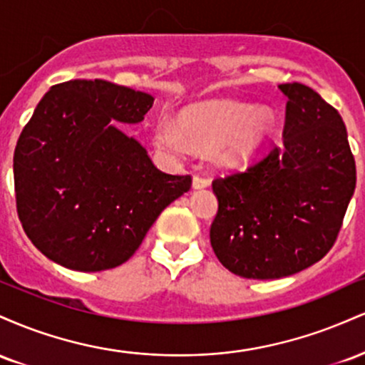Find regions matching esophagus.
<instances>
[{
    "instance_id": "34e87169",
    "label": "esophagus",
    "mask_w": 365,
    "mask_h": 365,
    "mask_svg": "<svg viewBox=\"0 0 365 365\" xmlns=\"http://www.w3.org/2000/svg\"><path fill=\"white\" fill-rule=\"evenodd\" d=\"M192 187L195 188H206L209 187V180L207 178H202V177H194V180H192Z\"/></svg>"
}]
</instances>
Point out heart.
<instances>
[{"label": "heart", "mask_w": 365, "mask_h": 365, "mask_svg": "<svg viewBox=\"0 0 365 365\" xmlns=\"http://www.w3.org/2000/svg\"><path fill=\"white\" fill-rule=\"evenodd\" d=\"M273 113L242 103H204L188 106L177 116V127L161 120L154 130L159 145L200 153L212 150V159L223 168L247 165L269 135Z\"/></svg>", "instance_id": "heart-1"}]
</instances>
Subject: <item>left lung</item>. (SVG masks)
I'll use <instances>...</instances> for the list:
<instances>
[{
  "instance_id": "8db88e82",
  "label": "left lung",
  "mask_w": 365,
  "mask_h": 365,
  "mask_svg": "<svg viewBox=\"0 0 365 365\" xmlns=\"http://www.w3.org/2000/svg\"><path fill=\"white\" fill-rule=\"evenodd\" d=\"M278 87L288 98L283 149L212 182V250L242 278H283L321 261L336 240L357 180L340 113L304 83Z\"/></svg>"
}]
</instances>
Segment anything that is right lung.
Here are the masks:
<instances>
[{
    "instance_id": "add662e5",
    "label": "right lung",
    "mask_w": 365,
    "mask_h": 365,
    "mask_svg": "<svg viewBox=\"0 0 365 365\" xmlns=\"http://www.w3.org/2000/svg\"><path fill=\"white\" fill-rule=\"evenodd\" d=\"M153 103L96 78L53 86L37 104L16 142L14 178L20 223L46 257L83 273L120 266L188 192V175L163 173L115 127L139 123Z\"/></svg>"
}]
</instances>
